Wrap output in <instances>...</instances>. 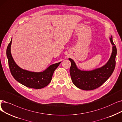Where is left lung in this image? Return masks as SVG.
<instances>
[{
	"label": "left lung",
	"mask_w": 122,
	"mask_h": 122,
	"mask_svg": "<svg viewBox=\"0 0 122 122\" xmlns=\"http://www.w3.org/2000/svg\"><path fill=\"white\" fill-rule=\"evenodd\" d=\"M112 45V51L108 62L103 66L95 69L85 71L78 68L71 58L69 60L71 63L70 73L74 85L84 90H92L96 89L106 81L112 75L115 67L117 48L113 41V37H109Z\"/></svg>",
	"instance_id": "8db88e82"
}]
</instances>
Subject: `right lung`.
<instances>
[{"instance_id": "obj_1", "label": "right lung", "mask_w": 122, "mask_h": 122, "mask_svg": "<svg viewBox=\"0 0 122 122\" xmlns=\"http://www.w3.org/2000/svg\"><path fill=\"white\" fill-rule=\"evenodd\" d=\"M12 38L9 43L6 55L10 72L14 78L23 85L33 89H41L47 86L51 81L53 74L61 62L50 65L42 72H32L20 68L14 61L11 53Z\"/></svg>"}]
</instances>
